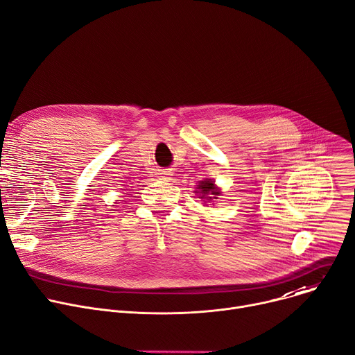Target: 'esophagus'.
<instances>
[{
  "instance_id": "1",
  "label": "esophagus",
  "mask_w": 355,
  "mask_h": 355,
  "mask_svg": "<svg viewBox=\"0 0 355 355\" xmlns=\"http://www.w3.org/2000/svg\"><path fill=\"white\" fill-rule=\"evenodd\" d=\"M162 174H164V175H170V174H168V171H162Z\"/></svg>"
}]
</instances>
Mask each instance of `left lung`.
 Returning <instances> with one entry per match:
<instances>
[{
  "label": "left lung",
  "mask_w": 355,
  "mask_h": 355,
  "mask_svg": "<svg viewBox=\"0 0 355 355\" xmlns=\"http://www.w3.org/2000/svg\"><path fill=\"white\" fill-rule=\"evenodd\" d=\"M197 188H198V193H200L201 198L212 200V198H217L216 196H220V194H221V193L218 191V188L216 187L214 181H211V180L201 181ZM196 193H197V191H196Z\"/></svg>",
  "instance_id": "obj_1"
}]
</instances>
